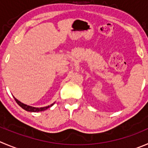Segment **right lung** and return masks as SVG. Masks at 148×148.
I'll use <instances>...</instances> for the list:
<instances>
[{
	"label": "right lung",
	"instance_id": "right-lung-1",
	"mask_svg": "<svg viewBox=\"0 0 148 148\" xmlns=\"http://www.w3.org/2000/svg\"><path fill=\"white\" fill-rule=\"evenodd\" d=\"M14 98L15 101L16 102V103L18 104V105H19V106L21 107L22 108H23L24 110H25L26 111H28V112H40V111H44L46 110H47L48 108H49L50 107H51L52 105H54L55 102H54V103H52L51 105H48V106H46V107H43V108H36V107H33V106H29V105H25V104L22 103V102H21L20 101L18 100L17 99H16V98L14 97Z\"/></svg>",
	"mask_w": 148,
	"mask_h": 148
}]
</instances>
